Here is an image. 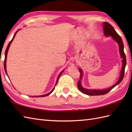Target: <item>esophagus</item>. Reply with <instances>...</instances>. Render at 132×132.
Segmentation results:
<instances>
[{"label": "esophagus", "mask_w": 132, "mask_h": 132, "mask_svg": "<svg viewBox=\"0 0 132 132\" xmlns=\"http://www.w3.org/2000/svg\"><path fill=\"white\" fill-rule=\"evenodd\" d=\"M71 64H74V65H75V64H76L77 63H76V62H72Z\"/></svg>", "instance_id": "1"}]
</instances>
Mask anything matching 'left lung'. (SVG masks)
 <instances>
[{"label":"left lung","instance_id":"obj_1","mask_svg":"<svg viewBox=\"0 0 132 132\" xmlns=\"http://www.w3.org/2000/svg\"><path fill=\"white\" fill-rule=\"evenodd\" d=\"M103 30H104V33L105 36H111L112 38L115 40L119 44V50L120 53L121 55V57L122 58V69L121 71V74H120V77L119 78V80L113 85L111 87L109 88L106 89H104V90H97V89H88L84 88L82 86V85L80 83V79L82 77L83 72L82 70L80 69H79V71L80 72V80L78 81V88L79 89V91L82 92V93L91 95V96H96V95H103L107 94L108 92L110 91L111 89H112L114 87L118 85L119 84L122 80L123 78L124 77L125 74V68L126 66V64H127V60H126V56L125 54V53L124 51V44H123V42L122 41V39L121 37L118 35L116 30H114V28L111 26V25L107 23V22H104L103 23Z\"/></svg>","mask_w":132,"mask_h":132}]
</instances>
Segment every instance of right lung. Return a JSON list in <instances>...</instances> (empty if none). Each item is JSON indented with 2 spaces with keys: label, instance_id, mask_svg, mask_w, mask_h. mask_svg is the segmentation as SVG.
<instances>
[{
  "label": "right lung",
  "instance_id": "1",
  "mask_svg": "<svg viewBox=\"0 0 132 132\" xmlns=\"http://www.w3.org/2000/svg\"><path fill=\"white\" fill-rule=\"evenodd\" d=\"M18 31H17V32H16L15 33V35H14V36H13V37L12 39V40H11V41L10 42L9 44H8V46H7V48H6V50H5V59H4V70H5V73L7 74V70H6V60H7V53H8V49H9V47H10V45H11V43H12V41H13V38H14V37H15V35H16V33L18 32ZM63 71V70L62 71V72H61V74H60V75H59V77H58V79H57V83H56L55 85H57V82H58V80L59 78H60V75H61V74H62V73ZM54 88H55V87H54V88H53V89H52V91L51 92H50L49 93H48V94H45V95H41V96H35V97H38V96H39V97H45V96H47V95H50V94H51L52 92L53 91H54Z\"/></svg>",
  "mask_w": 132,
  "mask_h": 132
}]
</instances>
